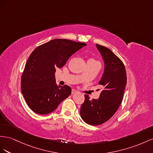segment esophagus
Masks as SVG:
<instances>
[{"label": "esophagus", "instance_id": "obj_1", "mask_svg": "<svg viewBox=\"0 0 153 153\" xmlns=\"http://www.w3.org/2000/svg\"><path fill=\"white\" fill-rule=\"evenodd\" d=\"M77 91H76L75 89H72V94H76V93H77Z\"/></svg>", "mask_w": 153, "mask_h": 153}]
</instances>
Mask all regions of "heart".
<instances>
[{
    "label": "heart",
    "mask_w": 153,
    "mask_h": 153,
    "mask_svg": "<svg viewBox=\"0 0 153 153\" xmlns=\"http://www.w3.org/2000/svg\"><path fill=\"white\" fill-rule=\"evenodd\" d=\"M93 60H94V59H93Z\"/></svg>",
    "instance_id": "obj_1"
}]
</instances>
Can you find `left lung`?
Instances as JSON below:
<instances>
[{"mask_svg":"<svg viewBox=\"0 0 153 153\" xmlns=\"http://www.w3.org/2000/svg\"><path fill=\"white\" fill-rule=\"evenodd\" d=\"M96 45L104 61V72L99 82L103 90L97 100H90L85 94L80 110L81 118L91 125H101L111 118L121 103L127 85L123 62L107 47Z\"/></svg>","mask_w":153,"mask_h":153,"instance_id":"left-lung-1","label":"left lung"}]
</instances>
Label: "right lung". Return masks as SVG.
Listing matches in <instances>:
<instances>
[{"mask_svg":"<svg viewBox=\"0 0 153 153\" xmlns=\"http://www.w3.org/2000/svg\"><path fill=\"white\" fill-rule=\"evenodd\" d=\"M86 45L56 39L37 47L30 54L22 74L21 88L26 103L34 112L49 114L71 94L69 86L56 84L55 72Z\"/></svg>","mask_w":153,"mask_h":153,"instance_id":"add662e5","label":"right lung"}]
</instances>
